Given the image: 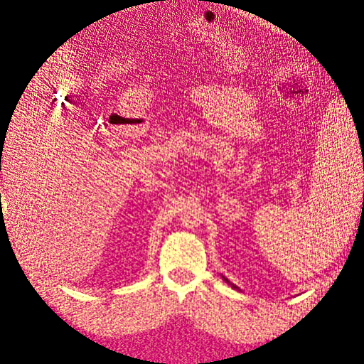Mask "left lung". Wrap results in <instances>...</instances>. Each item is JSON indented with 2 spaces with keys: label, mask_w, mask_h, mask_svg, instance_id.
Here are the masks:
<instances>
[{
  "label": "left lung",
  "mask_w": 364,
  "mask_h": 364,
  "mask_svg": "<svg viewBox=\"0 0 364 364\" xmlns=\"http://www.w3.org/2000/svg\"><path fill=\"white\" fill-rule=\"evenodd\" d=\"M222 278H223V280H225V282H227L228 284H231V288H235V289L237 288V286H236V284H233V283H230V280H228V278H225V277H223V275H222Z\"/></svg>",
  "instance_id": "8db88e82"
}]
</instances>
